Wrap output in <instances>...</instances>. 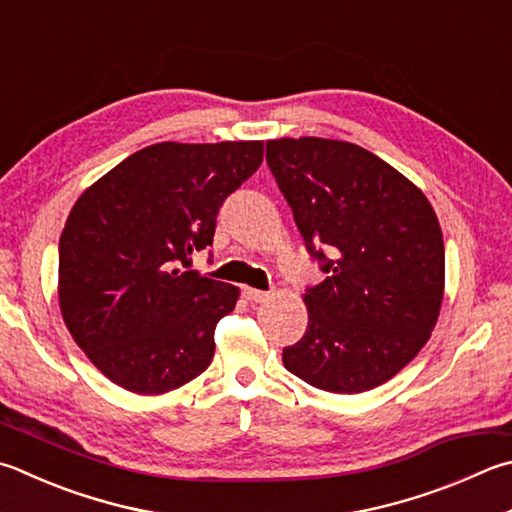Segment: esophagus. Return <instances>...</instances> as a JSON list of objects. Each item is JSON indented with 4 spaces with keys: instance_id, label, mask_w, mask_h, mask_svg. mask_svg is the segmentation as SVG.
<instances>
[{
    "instance_id": "34e87169",
    "label": "esophagus",
    "mask_w": 512,
    "mask_h": 512,
    "mask_svg": "<svg viewBox=\"0 0 512 512\" xmlns=\"http://www.w3.org/2000/svg\"><path fill=\"white\" fill-rule=\"evenodd\" d=\"M244 295H246V300H250V302H264V300H268V291H259V288H250V286H246L244 288Z\"/></svg>"
}]
</instances>
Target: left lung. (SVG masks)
I'll return each instance as SVG.
<instances>
[{"label": "left lung", "instance_id": "obj_1", "mask_svg": "<svg viewBox=\"0 0 512 512\" xmlns=\"http://www.w3.org/2000/svg\"><path fill=\"white\" fill-rule=\"evenodd\" d=\"M266 163L313 262L309 327L284 367L324 392L358 394L410 362L439 318L445 248L430 201L392 165L345 141L280 138Z\"/></svg>", "mask_w": 512, "mask_h": 512}]
</instances>
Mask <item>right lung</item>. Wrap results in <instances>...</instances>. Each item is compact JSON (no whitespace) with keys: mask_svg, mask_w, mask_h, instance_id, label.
Masks as SVG:
<instances>
[{"mask_svg":"<svg viewBox=\"0 0 512 512\" xmlns=\"http://www.w3.org/2000/svg\"><path fill=\"white\" fill-rule=\"evenodd\" d=\"M262 159V141L156 143L82 192L60 237V311L111 383L163 394L208 369L239 288L188 268Z\"/></svg>","mask_w":512,"mask_h":512,"instance_id":"1","label":"right lung"}]
</instances>
